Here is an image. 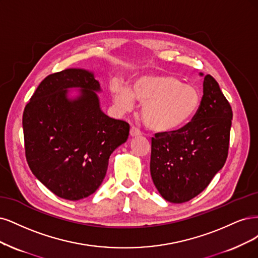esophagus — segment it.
<instances>
[{"mask_svg":"<svg viewBox=\"0 0 258 258\" xmlns=\"http://www.w3.org/2000/svg\"><path fill=\"white\" fill-rule=\"evenodd\" d=\"M130 135H131L132 137L140 136V135H141V132H140V130H138L137 127H135V126H132V127H131V130H130Z\"/></svg>","mask_w":258,"mask_h":258,"instance_id":"34e87169","label":"esophagus"}]
</instances>
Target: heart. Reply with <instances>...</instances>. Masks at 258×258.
<instances>
[{
  "instance_id": "obj_1",
  "label": "heart",
  "mask_w": 258,
  "mask_h": 258,
  "mask_svg": "<svg viewBox=\"0 0 258 258\" xmlns=\"http://www.w3.org/2000/svg\"><path fill=\"white\" fill-rule=\"evenodd\" d=\"M115 105L130 111L136 98L144 103L143 119L155 132H171L193 118L201 106V93L196 87L183 84L171 75H144L133 82V90L119 79L110 86Z\"/></svg>"
}]
</instances>
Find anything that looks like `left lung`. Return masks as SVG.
<instances>
[{
	"instance_id": "8db88e82",
	"label": "left lung",
	"mask_w": 258,
	"mask_h": 258,
	"mask_svg": "<svg viewBox=\"0 0 258 258\" xmlns=\"http://www.w3.org/2000/svg\"><path fill=\"white\" fill-rule=\"evenodd\" d=\"M231 120V107L219 84L206 75L201 106L192 121L152 137L151 177L164 199L185 203L209 185L226 162Z\"/></svg>"
}]
</instances>
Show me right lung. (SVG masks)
Segmentation results:
<instances>
[{"mask_svg":"<svg viewBox=\"0 0 258 258\" xmlns=\"http://www.w3.org/2000/svg\"><path fill=\"white\" fill-rule=\"evenodd\" d=\"M80 88L68 97V89ZM94 74L68 69L49 75L23 111L24 149L33 174L53 194L79 201L102 184L111 153L128 138L130 125L105 114Z\"/></svg>","mask_w":258,"mask_h":258,"instance_id":"1","label":"right lung"}]
</instances>
